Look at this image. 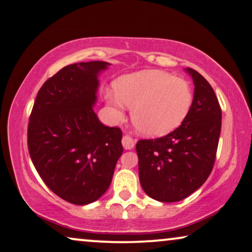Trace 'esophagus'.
<instances>
[{
  "label": "esophagus",
  "mask_w": 252,
  "mask_h": 252,
  "mask_svg": "<svg viewBox=\"0 0 252 252\" xmlns=\"http://www.w3.org/2000/svg\"><path fill=\"white\" fill-rule=\"evenodd\" d=\"M122 143H123V147L125 148L126 150H130V149L134 148L135 141L129 136V135H125V136H123Z\"/></svg>",
  "instance_id": "esophagus-1"
}]
</instances>
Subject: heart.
<instances>
[{
    "mask_svg": "<svg viewBox=\"0 0 252 252\" xmlns=\"http://www.w3.org/2000/svg\"><path fill=\"white\" fill-rule=\"evenodd\" d=\"M115 93L107 91L104 99L115 120L125 116V104L138 132L162 136L182 125L193 103V91L185 79L162 70H142L115 82Z\"/></svg>",
    "mask_w": 252,
    "mask_h": 252,
    "instance_id": "obj_1",
    "label": "heart"
}]
</instances>
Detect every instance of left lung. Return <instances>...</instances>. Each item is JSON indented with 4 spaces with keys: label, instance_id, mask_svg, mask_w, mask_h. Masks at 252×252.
Wrapping results in <instances>:
<instances>
[{
    "label": "left lung",
    "instance_id": "left-lung-1",
    "mask_svg": "<svg viewBox=\"0 0 252 252\" xmlns=\"http://www.w3.org/2000/svg\"><path fill=\"white\" fill-rule=\"evenodd\" d=\"M194 96L180 127L158 138L136 144L142 189L161 202L181 201L209 177L216 159L221 128V109L213 87L194 69L188 68Z\"/></svg>",
    "mask_w": 252,
    "mask_h": 252
}]
</instances>
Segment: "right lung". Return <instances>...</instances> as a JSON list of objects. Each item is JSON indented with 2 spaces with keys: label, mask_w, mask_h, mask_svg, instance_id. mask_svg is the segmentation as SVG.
<instances>
[{
  "label": "right lung",
  "mask_w": 252,
  "mask_h": 252,
  "mask_svg": "<svg viewBox=\"0 0 252 252\" xmlns=\"http://www.w3.org/2000/svg\"><path fill=\"white\" fill-rule=\"evenodd\" d=\"M108 64L60 69L39 89L29 117L32 161L46 187L72 205H87L107 191L123 153L122 129L104 126L92 108L97 72Z\"/></svg>",
  "instance_id": "1"
}]
</instances>
